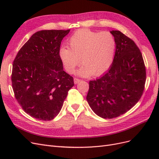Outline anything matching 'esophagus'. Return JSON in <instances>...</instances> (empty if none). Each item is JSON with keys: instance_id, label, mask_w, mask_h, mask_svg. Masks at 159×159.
I'll return each mask as SVG.
<instances>
[{"instance_id": "obj_1", "label": "esophagus", "mask_w": 159, "mask_h": 159, "mask_svg": "<svg viewBox=\"0 0 159 159\" xmlns=\"http://www.w3.org/2000/svg\"><path fill=\"white\" fill-rule=\"evenodd\" d=\"M74 84H77L78 83H79L80 81H81V80L75 78L74 79Z\"/></svg>"}]
</instances>
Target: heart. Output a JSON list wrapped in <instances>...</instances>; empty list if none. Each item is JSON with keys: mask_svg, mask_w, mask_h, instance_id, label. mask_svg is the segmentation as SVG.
<instances>
[{"mask_svg": "<svg viewBox=\"0 0 159 159\" xmlns=\"http://www.w3.org/2000/svg\"><path fill=\"white\" fill-rule=\"evenodd\" d=\"M68 44L70 48H60L59 56L66 70L70 74L75 71L81 58L83 65L78 70L81 76L100 75L112 65L116 42L109 32L81 29L71 36Z\"/></svg>", "mask_w": 159, "mask_h": 159, "instance_id": "heart-1", "label": "heart"}]
</instances>
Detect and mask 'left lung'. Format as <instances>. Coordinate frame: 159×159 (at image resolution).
Here are the masks:
<instances>
[{
  "label": "left lung",
  "instance_id": "left-lung-1",
  "mask_svg": "<svg viewBox=\"0 0 159 159\" xmlns=\"http://www.w3.org/2000/svg\"><path fill=\"white\" fill-rule=\"evenodd\" d=\"M116 42L113 61L101 78L90 81L88 104L98 116L113 119L127 112L141 98L146 81L142 54L131 38L110 32Z\"/></svg>",
  "mask_w": 159,
  "mask_h": 159
}]
</instances>
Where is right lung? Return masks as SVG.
Masks as SVG:
<instances>
[{"label":"right lung","instance_id":"add662e5","mask_svg":"<svg viewBox=\"0 0 159 159\" xmlns=\"http://www.w3.org/2000/svg\"><path fill=\"white\" fill-rule=\"evenodd\" d=\"M70 31L34 33L14 60L11 80L15 98L27 114L38 120L50 121L56 117L74 85L59 56L61 42Z\"/></svg>","mask_w":159,"mask_h":159}]
</instances>
